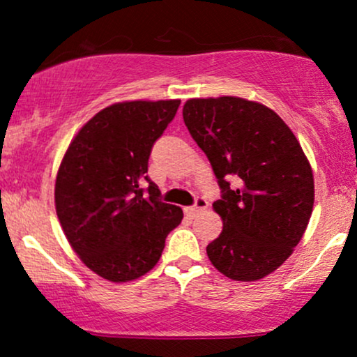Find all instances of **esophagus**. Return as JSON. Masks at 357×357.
Segmentation results:
<instances>
[{
	"instance_id": "1",
	"label": "esophagus",
	"mask_w": 357,
	"mask_h": 357,
	"mask_svg": "<svg viewBox=\"0 0 357 357\" xmlns=\"http://www.w3.org/2000/svg\"><path fill=\"white\" fill-rule=\"evenodd\" d=\"M208 208V202L204 198H196V203H195V206H190V208H186V210H184V213H186L188 216H196L198 215L199 211H203V210H206Z\"/></svg>"
}]
</instances>
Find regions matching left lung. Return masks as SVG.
Segmentation results:
<instances>
[{"label": "left lung", "instance_id": "8db88e82", "mask_svg": "<svg viewBox=\"0 0 357 357\" xmlns=\"http://www.w3.org/2000/svg\"><path fill=\"white\" fill-rule=\"evenodd\" d=\"M183 119L213 167L223 220L206 247L231 280L267 277L292 255L314 206V176L289 126L264 104L240 97L190 99Z\"/></svg>", "mask_w": 357, "mask_h": 357}]
</instances>
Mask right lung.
Instances as JSON below:
<instances>
[{
  "instance_id": "1",
  "label": "right lung",
  "mask_w": 357,
  "mask_h": 357,
  "mask_svg": "<svg viewBox=\"0 0 357 357\" xmlns=\"http://www.w3.org/2000/svg\"><path fill=\"white\" fill-rule=\"evenodd\" d=\"M181 100L117 102L73 137L56 173L55 208L68 243L97 275L136 280L161 258L183 210L147 176L154 142ZM147 181V190L142 183Z\"/></svg>"
}]
</instances>
